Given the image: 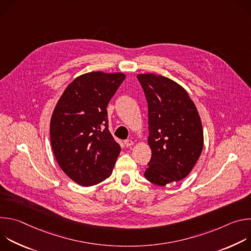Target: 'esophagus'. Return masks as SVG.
<instances>
[{
    "instance_id": "34e87169",
    "label": "esophagus",
    "mask_w": 251,
    "mask_h": 251,
    "mask_svg": "<svg viewBox=\"0 0 251 251\" xmlns=\"http://www.w3.org/2000/svg\"><path fill=\"white\" fill-rule=\"evenodd\" d=\"M124 144H125V146L127 147V148H129V147H131L133 144H134V143H133V141L132 140H125L124 141Z\"/></svg>"
}]
</instances>
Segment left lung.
Segmentation results:
<instances>
[{"label":"left lung","mask_w":251,"mask_h":251,"mask_svg":"<svg viewBox=\"0 0 251 251\" xmlns=\"http://www.w3.org/2000/svg\"><path fill=\"white\" fill-rule=\"evenodd\" d=\"M148 102V144L152 157L145 177L157 186L186 177L203 148V131L197 107L188 92L172 79L138 75Z\"/></svg>","instance_id":"obj_1"}]
</instances>
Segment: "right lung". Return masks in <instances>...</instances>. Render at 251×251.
I'll return each instance as SVG.
<instances>
[{"mask_svg":"<svg viewBox=\"0 0 251 251\" xmlns=\"http://www.w3.org/2000/svg\"><path fill=\"white\" fill-rule=\"evenodd\" d=\"M125 75L88 73L63 91L50 119V142L60 169L89 187L110 176L120 145L108 130L107 105Z\"/></svg>","mask_w":251,"mask_h":251,"instance_id":"right-lung-1","label":"right lung"}]
</instances>
